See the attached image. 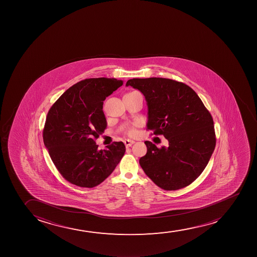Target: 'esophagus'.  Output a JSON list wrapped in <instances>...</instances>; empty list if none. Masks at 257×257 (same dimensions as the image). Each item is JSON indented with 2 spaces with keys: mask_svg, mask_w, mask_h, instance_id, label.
<instances>
[{
  "mask_svg": "<svg viewBox=\"0 0 257 257\" xmlns=\"http://www.w3.org/2000/svg\"><path fill=\"white\" fill-rule=\"evenodd\" d=\"M135 144V141L133 140H125L124 141V144L126 145V147H130L132 144Z\"/></svg>",
  "mask_w": 257,
  "mask_h": 257,
  "instance_id": "34e87169",
  "label": "esophagus"
}]
</instances>
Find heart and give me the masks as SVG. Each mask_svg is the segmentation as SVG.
<instances>
[{
    "label": "heart",
    "instance_id": "heart-1",
    "mask_svg": "<svg viewBox=\"0 0 257 257\" xmlns=\"http://www.w3.org/2000/svg\"><path fill=\"white\" fill-rule=\"evenodd\" d=\"M127 133L130 136H134V135H135V130H134V128H132V127H130V128L127 130Z\"/></svg>",
    "mask_w": 257,
    "mask_h": 257
}]
</instances>
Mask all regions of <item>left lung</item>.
Wrapping results in <instances>:
<instances>
[{"instance_id": "8db88e82", "label": "left lung", "mask_w": 257, "mask_h": 257, "mask_svg": "<svg viewBox=\"0 0 257 257\" xmlns=\"http://www.w3.org/2000/svg\"><path fill=\"white\" fill-rule=\"evenodd\" d=\"M126 86L145 96L147 130L163 135L168 147L146 141L147 153L139 164L145 174L165 191L191 185L208 164L216 145L211 113L194 90L165 78L132 79Z\"/></svg>"}]
</instances>
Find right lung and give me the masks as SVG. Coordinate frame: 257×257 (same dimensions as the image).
Returning <instances> with one entry per match:
<instances>
[{
    "instance_id": "1",
    "label": "right lung",
    "mask_w": 257,
    "mask_h": 257,
    "mask_svg": "<svg viewBox=\"0 0 257 257\" xmlns=\"http://www.w3.org/2000/svg\"><path fill=\"white\" fill-rule=\"evenodd\" d=\"M122 84L108 78L84 79L66 90L49 110L43 130L45 146L59 173L72 185L97 186L123 157L122 142L100 151L95 143L106 127L103 101Z\"/></svg>"
}]
</instances>
